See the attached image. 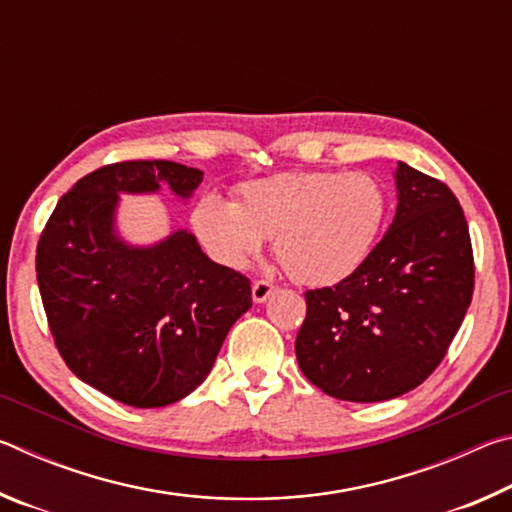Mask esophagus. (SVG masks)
Wrapping results in <instances>:
<instances>
[{"mask_svg": "<svg viewBox=\"0 0 512 512\" xmlns=\"http://www.w3.org/2000/svg\"><path fill=\"white\" fill-rule=\"evenodd\" d=\"M273 291H275V287H273L271 282L257 280V282L253 284V300L257 302V305H262V302H266L268 298L273 296Z\"/></svg>", "mask_w": 512, "mask_h": 512, "instance_id": "1", "label": "esophagus"}]
</instances>
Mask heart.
<instances>
[{
  "instance_id": "1",
  "label": "heart",
  "mask_w": 512,
  "mask_h": 512,
  "mask_svg": "<svg viewBox=\"0 0 512 512\" xmlns=\"http://www.w3.org/2000/svg\"><path fill=\"white\" fill-rule=\"evenodd\" d=\"M391 194L366 171H287L248 180L230 203L203 196L192 223L216 262L241 271L266 239L302 287H332L366 262L384 232Z\"/></svg>"
}]
</instances>
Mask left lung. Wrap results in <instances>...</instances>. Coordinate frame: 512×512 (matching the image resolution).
I'll return each instance as SVG.
<instances>
[{"label":"left lung","mask_w":512,"mask_h":512,"mask_svg":"<svg viewBox=\"0 0 512 512\" xmlns=\"http://www.w3.org/2000/svg\"><path fill=\"white\" fill-rule=\"evenodd\" d=\"M395 189V219L366 262L305 293L298 366L336 400L384 402L420 386L472 302L470 230L452 189L406 162Z\"/></svg>","instance_id":"obj_1"}]
</instances>
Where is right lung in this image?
Returning <instances> with one entry per match:
<instances>
[{
	"instance_id": "right-lung-1",
	"label": "right lung",
	"mask_w": 512,
	"mask_h": 512,
	"mask_svg": "<svg viewBox=\"0 0 512 512\" xmlns=\"http://www.w3.org/2000/svg\"><path fill=\"white\" fill-rule=\"evenodd\" d=\"M201 180V169L169 160L108 164L60 198L38 241V287L60 357L85 384L135 409L196 391L253 307L248 277L212 262L189 230L151 246L119 235L121 194L169 187L189 201Z\"/></svg>"
}]
</instances>
